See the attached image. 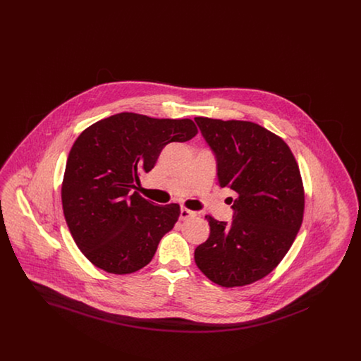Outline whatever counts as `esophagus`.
I'll return each instance as SVG.
<instances>
[{"label": "esophagus", "mask_w": 361, "mask_h": 361, "mask_svg": "<svg viewBox=\"0 0 361 361\" xmlns=\"http://www.w3.org/2000/svg\"><path fill=\"white\" fill-rule=\"evenodd\" d=\"M193 216H196L195 211H190L188 208H181V211H180V219L181 221H185V219L193 218Z\"/></svg>", "instance_id": "1"}]
</instances>
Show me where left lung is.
<instances>
[{
  "instance_id": "obj_1",
  "label": "left lung",
  "mask_w": 361,
  "mask_h": 361,
  "mask_svg": "<svg viewBox=\"0 0 361 361\" xmlns=\"http://www.w3.org/2000/svg\"><path fill=\"white\" fill-rule=\"evenodd\" d=\"M214 152L218 184L237 193L233 222L206 215L208 240L195 262L214 283L230 288L271 274L302 226L305 190L288 145L253 121L195 118Z\"/></svg>"
}]
</instances>
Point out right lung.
<instances>
[{
    "label": "right lung",
    "mask_w": 361,
    "mask_h": 361,
    "mask_svg": "<svg viewBox=\"0 0 361 361\" xmlns=\"http://www.w3.org/2000/svg\"><path fill=\"white\" fill-rule=\"evenodd\" d=\"M196 134L190 119L121 112L77 137L66 162L62 207L73 240L94 267L127 275L154 257L159 240L180 216V206H155L133 189L168 143Z\"/></svg>",
    "instance_id": "1"
}]
</instances>
